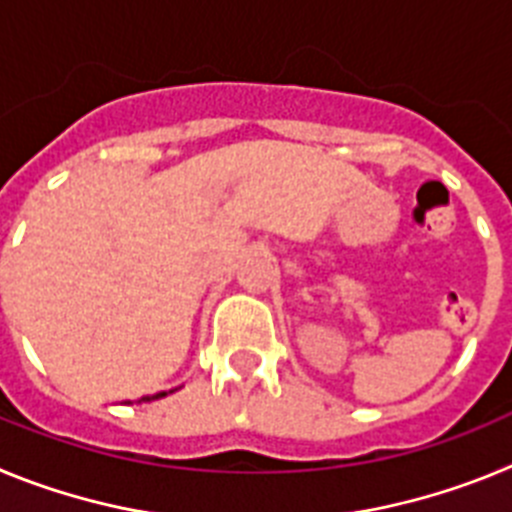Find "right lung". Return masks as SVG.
<instances>
[{
  "label": "right lung",
  "mask_w": 512,
  "mask_h": 512,
  "mask_svg": "<svg viewBox=\"0 0 512 512\" xmlns=\"http://www.w3.org/2000/svg\"><path fill=\"white\" fill-rule=\"evenodd\" d=\"M158 397H166V392H158V395H153V397H143V400H158Z\"/></svg>",
  "instance_id": "1"
}]
</instances>
